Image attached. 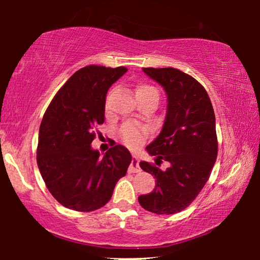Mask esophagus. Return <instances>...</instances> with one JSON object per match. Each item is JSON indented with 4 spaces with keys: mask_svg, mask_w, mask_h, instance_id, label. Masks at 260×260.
Instances as JSON below:
<instances>
[{
    "mask_svg": "<svg viewBox=\"0 0 260 260\" xmlns=\"http://www.w3.org/2000/svg\"><path fill=\"white\" fill-rule=\"evenodd\" d=\"M129 172L130 173H138V172H141L140 159H138L137 156H134V157H133V161H131L130 167H129Z\"/></svg>",
    "mask_w": 260,
    "mask_h": 260,
    "instance_id": "esophagus-1",
    "label": "esophagus"
}]
</instances>
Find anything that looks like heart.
Wrapping results in <instances>:
<instances>
[{
	"mask_svg": "<svg viewBox=\"0 0 260 260\" xmlns=\"http://www.w3.org/2000/svg\"><path fill=\"white\" fill-rule=\"evenodd\" d=\"M157 93L156 88L149 84L141 83L136 86V95L137 99H141L145 95ZM147 136V129L145 127L138 126L134 123H126L120 127L119 130V138L130 148H137L143 143Z\"/></svg>",
	"mask_w": 260,
	"mask_h": 260,
	"instance_id": "b5f03b06",
	"label": "heart"
}]
</instances>
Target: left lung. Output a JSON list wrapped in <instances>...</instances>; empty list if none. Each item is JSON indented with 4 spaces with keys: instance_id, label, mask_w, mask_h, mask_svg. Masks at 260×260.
<instances>
[{
    "instance_id": "left-lung-1",
    "label": "left lung",
    "mask_w": 260,
    "mask_h": 260,
    "mask_svg": "<svg viewBox=\"0 0 260 260\" xmlns=\"http://www.w3.org/2000/svg\"><path fill=\"white\" fill-rule=\"evenodd\" d=\"M144 73L165 88L168 99L161 133L147 151L156 156L159 169L142 161L140 167L155 176V189L138 197L144 209L156 214H175L195 200L209 179L218 155L215 115L205 87L189 74L167 67H145Z\"/></svg>"
}]
</instances>
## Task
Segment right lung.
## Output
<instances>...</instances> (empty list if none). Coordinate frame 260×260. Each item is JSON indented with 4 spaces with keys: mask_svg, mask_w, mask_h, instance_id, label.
I'll return each instance as SVG.
<instances>
[{
    "mask_svg": "<svg viewBox=\"0 0 260 260\" xmlns=\"http://www.w3.org/2000/svg\"><path fill=\"white\" fill-rule=\"evenodd\" d=\"M126 67L90 65L77 71L54 95L39 130L37 161L46 187L58 202L78 212L108 204L131 154L112 145L101 157L91 147L93 129L105 119L109 88Z\"/></svg>",
    "mask_w": 260,
    "mask_h": 260,
    "instance_id": "add662e5",
    "label": "right lung"
}]
</instances>
